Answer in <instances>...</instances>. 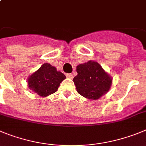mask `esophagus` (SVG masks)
<instances>
[{
	"mask_svg": "<svg viewBox=\"0 0 146 146\" xmlns=\"http://www.w3.org/2000/svg\"><path fill=\"white\" fill-rule=\"evenodd\" d=\"M66 77L68 78H70V79H72L73 78V76L72 73H67L66 74Z\"/></svg>",
	"mask_w": 146,
	"mask_h": 146,
	"instance_id": "34e87169",
	"label": "esophagus"
}]
</instances>
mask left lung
Masks as SVG:
<instances>
[{"instance_id":"1","label":"left lung","mask_w":146,"mask_h":146,"mask_svg":"<svg viewBox=\"0 0 146 146\" xmlns=\"http://www.w3.org/2000/svg\"><path fill=\"white\" fill-rule=\"evenodd\" d=\"M78 75L73 78L76 90L89 100H98L106 94L112 84V77L98 62L89 60L76 67Z\"/></svg>"}]
</instances>
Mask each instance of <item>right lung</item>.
<instances>
[{"instance_id":"obj_1","label":"right lung","mask_w":146,"mask_h":146,"mask_svg":"<svg viewBox=\"0 0 146 146\" xmlns=\"http://www.w3.org/2000/svg\"><path fill=\"white\" fill-rule=\"evenodd\" d=\"M66 76L49 63H44L38 70L29 76V89L40 97H47L56 92L60 83Z\"/></svg>"}]
</instances>
